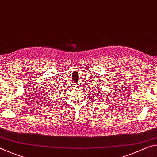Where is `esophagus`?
Here are the masks:
<instances>
[{
	"instance_id": "esophagus-1",
	"label": "esophagus",
	"mask_w": 157,
	"mask_h": 157,
	"mask_svg": "<svg viewBox=\"0 0 157 157\" xmlns=\"http://www.w3.org/2000/svg\"><path fill=\"white\" fill-rule=\"evenodd\" d=\"M75 88L76 89V88H78V84H75Z\"/></svg>"
}]
</instances>
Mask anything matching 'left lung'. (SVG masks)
<instances>
[{"mask_svg":"<svg viewBox=\"0 0 157 157\" xmlns=\"http://www.w3.org/2000/svg\"><path fill=\"white\" fill-rule=\"evenodd\" d=\"M95 87V89H93L92 90V91H94L95 92H94V93H95V94H100V89H101V88L100 89H99L100 88V86H94ZM99 92V94H98V93ZM95 95V94H94ZM102 96H103V95H102Z\"/></svg>","mask_w":157,"mask_h":157,"instance_id":"left-lung-1","label":"left lung"}]
</instances>
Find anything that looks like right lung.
<instances>
[{"label": "right lung", "instance_id": "add662e5", "mask_svg": "<svg viewBox=\"0 0 157 157\" xmlns=\"http://www.w3.org/2000/svg\"><path fill=\"white\" fill-rule=\"evenodd\" d=\"M59 87H57V86H56V88H55V89H54V91H59ZM55 92V91H54Z\"/></svg>", "mask_w": 157, "mask_h": 157}]
</instances>
